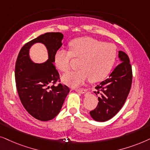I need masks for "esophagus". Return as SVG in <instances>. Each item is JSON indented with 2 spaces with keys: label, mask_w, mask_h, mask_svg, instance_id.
<instances>
[{
  "label": "esophagus",
  "mask_w": 150,
  "mask_h": 150,
  "mask_svg": "<svg viewBox=\"0 0 150 150\" xmlns=\"http://www.w3.org/2000/svg\"><path fill=\"white\" fill-rule=\"evenodd\" d=\"M76 91V92H77V93H81V94H83L85 93L86 92V90L84 89V88H79V89H76L75 90Z\"/></svg>",
  "instance_id": "34e87169"
}]
</instances>
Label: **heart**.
<instances>
[{
  "instance_id": "obj_1",
  "label": "heart",
  "mask_w": 150,
  "mask_h": 150,
  "mask_svg": "<svg viewBox=\"0 0 150 150\" xmlns=\"http://www.w3.org/2000/svg\"><path fill=\"white\" fill-rule=\"evenodd\" d=\"M70 51L59 49L55 52L54 64L62 72L70 69L73 57L81 58L80 70L71 71L62 77V80L70 86L77 87L90 78L91 82L105 79L111 71L117 59V48L113 44L105 43L91 37H81L70 42Z\"/></svg>"
}]
</instances>
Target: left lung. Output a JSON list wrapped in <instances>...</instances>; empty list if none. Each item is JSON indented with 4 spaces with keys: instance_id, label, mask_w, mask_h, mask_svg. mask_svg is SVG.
<instances>
[{
    "instance_id": "1",
    "label": "left lung",
    "mask_w": 150,
    "mask_h": 150,
    "mask_svg": "<svg viewBox=\"0 0 150 150\" xmlns=\"http://www.w3.org/2000/svg\"><path fill=\"white\" fill-rule=\"evenodd\" d=\"M120 64L113 70L109 78L101 81L95 87L98 90L97 108L90 112V115L96 121H106L117 115L124 104L131 88L132 71L129 59L126 53L119 51Z\"/></svg>"
}]
</instances>
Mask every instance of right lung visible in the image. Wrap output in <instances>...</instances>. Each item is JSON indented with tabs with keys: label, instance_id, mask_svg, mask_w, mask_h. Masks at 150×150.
Masks as SVG:
<instances>
[{
	"label": "right lung",
	"instance_id": "obj_1",
	"mask_svg": "<svg viewBox=\"0 0 150 150\" xmlns=\"http://www.w3.org/2000/svg\"><path fill=\"white\" fill-rule=\"evenodd\" d=\"M63 38L59 32L46 33L25 44L18 55L15 67L18 93L26 110L38 120L55 118L70 91L66 85L54 86L59 75L53 63L55 52L62 45ZM35 43H43L47 48L49 58L45 63H35L30 58L29 49Z\"/></svg>",
	"mask_w": 150,
	"mask_h": 150
}]
</instances>
